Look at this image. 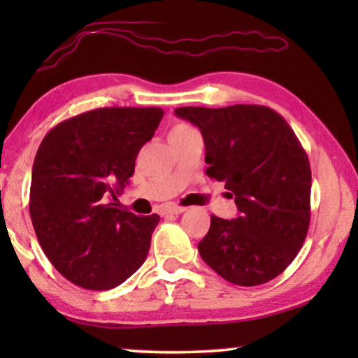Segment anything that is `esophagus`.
Returning <instances> with one entry per match:
<instances>
[{
  "instance_id": "1",
  "label": "esophagus",
  "mask_w": 358,
  "mask_h": 358,
  "mask_svg": "<svg viewBox=\"0 0 358 358\" xmlns=\"http://www.w3.org/2000/svg\"><path fill=\"white\" fill-rule=\"evenodd\" d=\"M185 210V207H180L178 203H169L166 205V207L161 210V215H179L182 213Z\"/></svg>"
}]
</instances>
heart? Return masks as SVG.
I'll use <instances>...</instances> for the list:
<instances>
[{"mask_svg":"<svg viewBox=\"0 0 358 358\" xmlns=\"http://www.w3.org/2000/svg\"><path fill=\"white\" fill-rule=\"evenodd\" d=\"M189 129H192V127H189L187 124H178L173 127V130L171 131H182V130H189Z\"/></svg>","mask_w":358,"mask_h":358,"instance_id":"obj_1","label":"heart"}]
</instances>
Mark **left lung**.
I'll return each instance as SVG.
<instances>
[{"mask_svg":"<svg viewBox=\"0 0 358 358\" xmlns=\"http://www.w3.org/2000/svg\"><path fill=\"white\" fill-rule=\"evenodd\" d=\"M202 131L208 178L224 182L238 218L212 215L199 243L205 262L241 287L266 283L290 266L311 217V168L295 131L266 106L179 107Z\"/></svg>","mask_w":358,"mask_h":358,"instance_id":"left-lung-1","label":"left lung"}]
</instances>
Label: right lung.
Masks as SVG:
<instances>
[{"label": "right lung", "instance_id": "1", "mask_svg": "<svg viewBox=\"0 0 358 358\" xmlns=\"http://www.w3.org/2000/svg\"><path fill=\"white\" fill-rule=\"evenodd\" d=\"M159 107H101L48 131L32 166L29 212L52 266L78 287L110 290L138 271L159 217L120 208Z\"/></svg>", "mask_w": 358, "mask_h": 358}]
</instances>
